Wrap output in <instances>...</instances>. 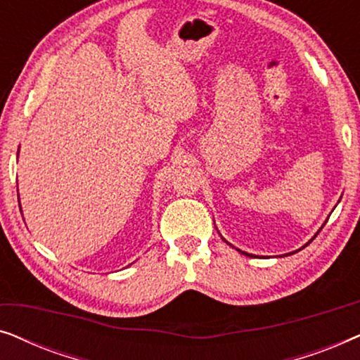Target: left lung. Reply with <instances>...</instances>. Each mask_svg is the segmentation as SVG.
I'll return each instance as SVG.
<instances>
[{"label": "left lung", "mask_w": 360, "mask_h": 360, "mask_svg": "<svg viewBox=\"0 0 360 360\" xmlns=\"http://www.w3.org/2000/svg\"><path fill=\"white\" fill-rule=\"evenodd\" d=\"M314 238H316V236H314ZM314 238H313V239H314ZM313 239H311V240H313ZM224 240H226V239H224ZM311 240H309V243H311ZM226 243H228V240H226ZM309 243H307V244H304V245H303V248H307V245H308ZM228 244H229V243H228ZM238 250H239V249H238ZM239 252H240V254H244V255H249V257H252V255H250V254H248V252H243V250H239Z\"/></svg>", "instance_id": "obj_1"}]
</instances>
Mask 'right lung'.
<instances>
[{
    "instance_id": "right-lung-1",
    "label": "right lung",
    "mask_w": 360,
    "mask_h": 360,
    "mask_svg": "<svg viewBox=\"0 0 360 360\" xmlns=\"http://www.w3.org/2000/svg\"><path fill=\"white\" fill-rule=\"evenodd\" d=\"M18 154H19V150H18Z\"/></svg>"
}]
</instances>
